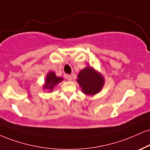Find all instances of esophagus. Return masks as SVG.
<instances>
[{"mask_svg":"<svg viewBox=\"0 0 150 150\" xmlns=\"http://www.w3.org/2000/svg\"><path fill=\"white\" fill-rule=\"evenodd\" d=\"M65 77H66V79H67V80L68 81H71L72 80V76L71 75H66V76H65Z\"/></svg>","mask_w":150,"mask_h":150,"instance_id":"34e87169","label":"esophagus"}]
</instances>
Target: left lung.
Wrapping results in <instances>:
<instances>
[{
	"label": "left lung",
	"instance_id": "obj_1",
	"mask_svg": "<svg viewBox=\"0 0 150 150\" xmlns=\"http://www.w3.org/2000/svg\"><path fill=\"white\" fill-rule=\"evenodd\" d=\"M77 81L82 88V92L86 95H94L99 92L104 84L103 77L89 66L81 70Z\"/></svg>",
	"mask_w": 150,
	"mask_h": 150
}]
</instances>
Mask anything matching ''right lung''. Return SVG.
<instances>
[{
	"instance_id": "obj_1",
	"label": "right lung",
	"mask_w": 150,
	"mask_h": 150,
	"mask_svg": "<svg viewBox=\"0 0 150 150\" xmlns=\"http://www.w3.org/2000/svg\"><path fill=\"white\" fill-rule=\"evenodd\" d=\"M63 80L61 77H58L56 76L55 73L54 72H50L48 73L47 76L45 80V89H47L52 91L53 88L55 85H57L58 83H59Z\"/></svg>"
}]
</instances>
